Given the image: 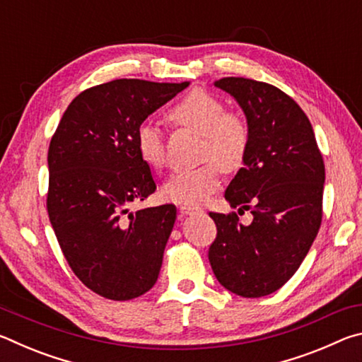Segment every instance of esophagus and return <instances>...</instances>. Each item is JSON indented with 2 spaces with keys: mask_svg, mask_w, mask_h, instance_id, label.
I'll return each instance as SVG.
<instances>
[{
  "mask_svg": "<svg viewBox=\"0 0 362 362\" xmlns=\"http://www.w3.org/2000/svg\"><path fill=\"white\" fill-rule=\"evenodd\" d=\"M199 211H201L199 207H194V206H189V204L180 206V212L183 214V216H192V214H196V212H199Z\"/></svg>",
  "mask_w": 362,
  "mask_h": 362,
  "instance_id": "esophagus-1",
  "label": "esophagus"
}]
</instances>
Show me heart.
<instances>
[{"label":"heart","mask_w":362,"mask_h":362,"mask_svg":"<svg viewBox=\"0 0 362 362\" xmlns=\"http://www.w3.org/2000/svg\"><path fill=\"white\" fill-rule=\"evenodd\" d=\"M170 124L189 129L203 137L201 158L209 159L193 169H179L164 183L163 193L175 203L199 204L216 192L220 183V168L235 170L243 164L250 145V129L246 118L225 112V103L206 90L194 89L169 110ZM137 151L153 169L166 163V148L161 131L151 122L137 129Z\"/></svg>","instance_id":"obj_1"}]
</instances>
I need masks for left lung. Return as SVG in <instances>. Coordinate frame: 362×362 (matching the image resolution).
I'll list each match as a JSON object with an SVG mask.
<instances>
[{
	"label": "left lung",
	"instance_id": "obj_1",
	"mask_svg": "<svg viewBox=\"0 0 362 362\" xmlns=\"http://www.w3.org/2000/svg\"><path fill=\"white\" fill-rule=\"evenodd\" d=\"M216 88L235 97L246 115L250 145L244 168L225 192L238 212L209 216L217 238L209 247L212 272L225 289L255 298L283 287L308 254L322 220L326 170L313 127L296 100L274 86L222 78Z\"/></svg>",
	"mask_w": 362,
	"mask_h": 362
}]
</instances>
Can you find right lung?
Listing matches in <instances>:
<instances>
[{"label": "right lung", "instance_id": "add662e5", "mask_svg": "<svg viewBox=\"0 0 362 362\" xmlns=\"http://www.w3.org/2000/svg\"><path fill=\"white\" fill-rule=\"evenodd\" d=\"M188 84L115 79L86 89L49 144V220L73 273L105 298L140 297L158 279L177 209L129 211L156 189L137 129Z\"/></svg>", "mask_w": 362, "mask_h": 362}]
</instances>
